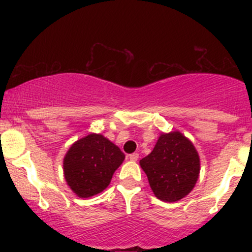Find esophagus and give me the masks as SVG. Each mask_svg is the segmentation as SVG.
Instances as JSON below:
<instances>
[{"instance_id": "1", "label": "esophagus", "mask_w": 252, "mask_h": 252, "mask_svg": "<svg viewBox=\"0 0 252 252\" xmlns=\"http://www.w3.org/2000/svg\"><path fill=\"white\" fill-rule=\"evenodd\" d=\"M137 158H138L137 153H132V154L129 155V160L130 161H137Z\"/></svg>"}]
</instances>
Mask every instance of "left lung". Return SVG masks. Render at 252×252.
<instances>
[{
    "instance_id": "1",
    "label": "left lung",
    "mask_w": 252,
    "mask_h": 252,
    "mask_svg": "<svg viewBox=\"0 0 252 252\" xmlns=\"http://www.w3.org/2000/svg\"><path fill=\"white\" fill-rule=\"evenodd\" d=\"M140 166L156 198L174 202L194 189L200 158L190 140L175 130L160 135L153 152L140 160Z\"/></svg>"
}]
</instances>
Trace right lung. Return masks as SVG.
Masks as SVG:
<instances>
[{
    "label": "right lung",
    "instance_id": "1",
    "mask_svg": "<svg viewBox=\"0 0 252 252\" xmlns=\"http://www.w3.org/2000/svg\"><path fill=\"white\" fill-rule=\"evenodd\" d=\"M126 155L116 144L100 134H89L76 141L63 161V176L79 198L103 192Z\"/></svg>",
    "mask_w": 252,
    "mask_h": 252
}]
</instances>
